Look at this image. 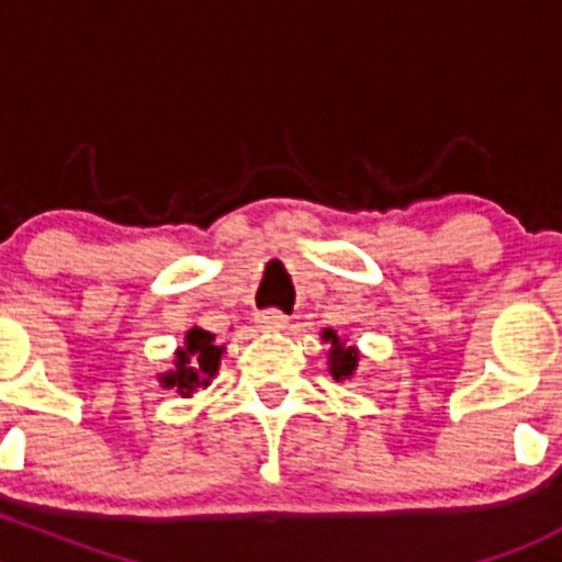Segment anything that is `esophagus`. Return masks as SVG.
<instances>
[{
  "label": "esophagus",
  "instance_id": "obj_1",
  "mask_svg": "<svg viewBox=\"0 0 562 562\" xmlns=\"http://www.w3.org/2000/svg\"><path fill=\"white\" fill-rule=\"evenodd\" d=\"M286 314H281L279 308H268L257 314V327L268 329V333H279V329L286 327Z\"/></svg>",
  "mask_w": 562,
  "mask_h": 562
}]
</instances>
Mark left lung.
<instances>
[{
    "label": "left lung",
    "mask_w": 562,
    "mask_h": 562,
    "mask_svg": "<svg viewBox=\"0 0 562 562\" xmlns=\"http://www.w3.org/2000/svg\"><path fill=\"white\" fill-rule=\"evenodd\" d=\"M322 338L333 344V349H329V373H333L338 381L349 379L357 368V351L351 349V346H346L344 340L335 335V329H324Z\"/></svg>",
    "instance_id": "8db88e82"
}]
</instances>
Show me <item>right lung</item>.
Instances as JSON below:
<instances>
[{
  "label": "right lung",
  "mask_w": 562,
  "mask_h": 562,
  "mask_svg": "<svg viewBox=\"0 0 562 562\" xmlns=\"http://www.w3.org/2000/svg\"><path fill=\"white\" fill-rule=\"evenodd\" d=\"M222 346L213 344V335L205 329L194 327L187 333V346L178 349L176 370L161 375V384L176 386L183 397L194 395L200 386H207V381L216 375L218 362H222Z\"/></svg>",
  "instance_id": "obj_1"
}]
</instances>
